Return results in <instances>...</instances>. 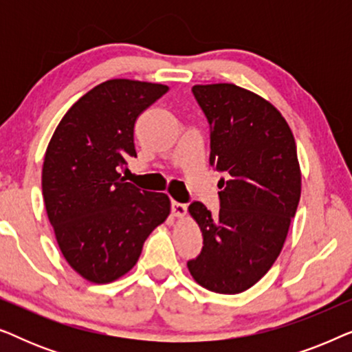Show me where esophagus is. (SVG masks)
Here are the masks:
<instances>
[{
	"mask_svg": "<svg viewBox=\"0 0 352 352\" xmlns=\"http://www.w3.org/2000/svg\"><path fill=\"white\" fill-rule=\"evenodd\" d=\"M187 211V206L184 204H179V201L173 200L171 201V213L173 216H176V218H181V216H184Z\"/></svg>",
	"mask_w": 352,
	"mask_h": 352,
	"instance_id": "esophagus-1",
	"label": "esophagus"
}]
</instances>
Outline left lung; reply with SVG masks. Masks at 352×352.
<instances>
[{
    "mask_svg": "<svg viewBox=\"0 0 352 352\" xmlns=\"http://www.w3.org/2000/svg\"><path fill=\"white\" fill-rule=\"evenodd\" d=\"M194 98L210 124V165L218 182L219 213L192 201L204 247L187 267L206 290H248L276 261L301 195V171L292 129L258 94L230 83L195 85Z\"/></svg>",
    "mask_w": 352,
    "mask_h": 352,
    "instance_id": "left-lung-1",
    "label": "left lung"
}]
</instances>
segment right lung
Wrapping results in <instances>:
<instances>
[{
  "label": "right lung",
  "instance_id": "add662e5",
  "mask_svg": "<svg viewBox=\"0 0 352 352\" xmlns=\"http://www.w3.org/2000/svg\"><path fill=\"white\" fill-rule=\"evenodd\" d=\"M168 86L109 80L64 115L43 163L47 218L67 263L94 283L117 280L170 214V199L138 189L120 170L136 157L134 123Z\"/></svg>",
  "mask_w": 352,
  "mask_h": 352
}]
</instances>
